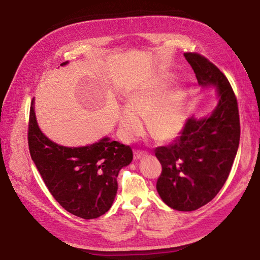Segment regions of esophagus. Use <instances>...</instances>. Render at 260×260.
I'll list each match as a JSON object with an SVG mask.
<instances>
[{"mask_svg":"<svg viewBox=\"0 0 260 260\" xmlns=\"http://www.w3.org/2000/svg\"><path fill=\"white\" fill-rule=\"evenodd\" d=\"M147 153L144 151H141V150H135L134 151V158L135 159H140L143 156H146Z\"/></svg>","mask_w":260,"mask_h":260,"instance_id":"obj_1","label":"esophagus"}]
</instances>
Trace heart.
Wrapping results in <instances>:
<instances>
[{"mask_svg": "<svg viewBox=\"0 0 260 260\" xmlns=\"http://www.w3.org/2000/svg\"><path fill=\"white\" fill-rule=\"evenodd\" d=\"M168 86V80H157L128 98L118 119L124 140L132 141L143 134L142 118H146L148 131L161 141H172L182 133L186 120L184 92L173 89L164 93Z\"/></svg>", "mask_w": 260, "mask_h": 260, "instance_id": "1", "label": "heart"}]
</instances>
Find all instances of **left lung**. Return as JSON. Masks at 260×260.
Masks as SVG:
<instances>
[{
    "label": "left lung",
    "instance_id": "1",
    "mask_svg": "<svg viewBox=\"0 0 260 260\" xmlns=\"http://www.w3.org/2000/svg\"><path fill=\"white\" fill-rule=\"evenodd\" d=\"M184 57L199 85L217 87L219 103L208 117L187 118L173 143L155 148L162 164L156 190L170 208L193 211L211 201L227 181L239 146L240 120L227 77L201 54L186 52Z\"/></svg>",
    "mask_w": 260,
    "mask_h": 260
}]
</instances>
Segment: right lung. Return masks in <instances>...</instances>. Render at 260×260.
<instances>
[{
  "instance_id": "right-lung-1",
  "label": "right lung",
  "mask_w": 260,
  "mask_h": 260,
  "mask_svg": "<svg viewBox=\"0 0 260 260\" xmlns=\"http://www.w3.org/2000/svg\"><path fill=\"white\" fill-rule=\"evenodd\" d=\"M33 105L35 98L30 107L27 143L48 190L76 217L96 219L106 213L117 193L118 172L133 159L132 148L108 137L82 147L58 145L39 128Z\"/></svg>"
}]
</instances>
